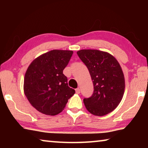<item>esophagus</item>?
Masks as SVG:
<instances>
[{"label": "esophagus", "mask_w": 148, "mask_h": 148, "mask_svg": "<svg viewBox=\"0 0 148 148\" xmlns=\"http://www.w3.org/2000/svg\"><path fill=\"white\" fill-rule=\"evenodd\" d=\"M76 92L77 94H79L80 93V89H79V88L76 89Z\"/></svg>", "instance_id": "esophagus-1"}]
</instances>
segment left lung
<instances>
[{
	"mask_svg": "<svg viewBox=\"0 0 148 148\" xmlns=\"http://www.w3.org/2000/svg\"><path fill=\"white\" fill-rule=\"evenodd\" d=\"M77 54L88 69L94 86L92 96L84 99L86 109L97 116L110 113L124 95L125 77L119 63L111 54L97 49H82Z\"/></svg>",
	"mask_w": 148,
	"mask_h": 148,
	"instance_id": "8db88e82",
	"label": "left lung"
}]
</instances>
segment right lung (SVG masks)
I'll return each mask as SVG.
<instances>
[{
  "instance_id": "obj_1",
  "label": "right lung",
  "mask_w": 148,
  "mask_h": 148,
  "mask_svg": "<svg viewBox=\"0 0 148 148\" xmlns=\"http://www.w3.org/2000/svg\"><path fill=\"white\" fill-rule=\"evenodd\" d=\"M73 53L71 50L53 49L33 61L25 74L23 90L30 103L41 113L56 116L75 93L62 73Z\"/></svg>"
}]
</instances>
